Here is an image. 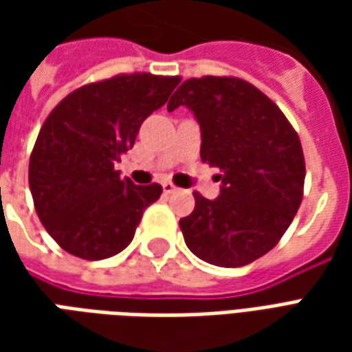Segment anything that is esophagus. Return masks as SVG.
<instances>
[{"label":"esophagus","instance_id":"34e87169","mask_svg":"<svg viewBox=\"0 0 352 352\" xmlns=\"http://www.w3.org/2000/svg\"><path fill=\"white\" fill-rule=\"evenodd\" d=\"M162 188H164V192H166V194H173V192L179 190V188H177L175 184L171 183V181H164V183H162Z\"/></svg>","mask_w":352,"mask_h":352}]
</instances>
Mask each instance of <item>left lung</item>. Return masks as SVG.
<instances>
[{"label":"left lung","instance_id":"1","mask_svg":"<svg viewBox=\"0 0 352 352\" xmlns=\"http://www.w3.org/2000/svg\"><path fill=\"white\" fill-rule=\"evenodd\" d=\"M179 105L199 122L201 162L222 171L219 198L194 192V211L179 221L184 243L213 265L251 264L279 243L302 204L300 138L264 92L237 77L184 80L168 111Z\"/></svg>","mask_w":352,"mask_h":352}]
</instances>
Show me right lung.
<instances>
[{
	"instance_id": "right-lung-1",
	"label": "right lung",
	"mask_w": 352,
	"mask_h": 352,
	"mask_svg": "<svg viewBox=\"0 0 352 352\" xmlns=\"http://www.w3.org/2000/svg\"><path fill=\"white\" fill-rule=\"evenodd\" d=\"M179 82L181 77L122 73L73 90L50 111L30 156L28 181L39 221L64 251L103 260L131 243L162 186L133 184L115 164Z\"/></svg>"
}]
</instances>
